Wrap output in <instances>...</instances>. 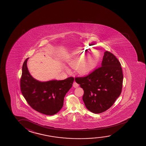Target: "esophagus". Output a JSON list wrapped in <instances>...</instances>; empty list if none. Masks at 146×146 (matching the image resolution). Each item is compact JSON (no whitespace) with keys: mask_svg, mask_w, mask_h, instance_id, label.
Returning a JSON list of instances; mask_svg holds the SVG:
<instances>
[{"mask_svg":"<svg viewBox=\"0 0 146 146\" xmlns=\"http://www.w3.org/2000/svg\"><path fill=\"white\" fill-rule=\"evenodd\" d=\"M78 86H79V85H78V84L76 83V82H74V84H73V87L75 88L78 87Z\"/></svg>","mask_w":146,"mask_h":146,"instance_id":"obj_1","label":"esophagus"}]
</instances>
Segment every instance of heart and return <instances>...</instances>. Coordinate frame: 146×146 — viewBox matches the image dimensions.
Masks as SVG:
<instances>
[{
  "instance_id": "heart-1",
  "label": "heart",
  "mask_w": 146,
  "mask_h": 146,
  "mask_svg": "<svg viewBox=\"0 0 146 146\" xmlns=\"http://www.w3.org/2000/svg\"><path fill=\"white\" fill-rule=\"evenodd\" d=\"M84 49H80L77 53L74 54L73 60L70 63L72 67H75L84 58ZM98 56L96 54H90L88 58L84 62L81 63L78 67V71L81 74H87L93 70L98 61Z\"/></svg>"
}]
</instances>
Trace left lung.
Returning a JSON list of instances; mask_svg holds the SVG:
<instances>
[{"label": "left lung", "mask_w": 146, "mask_h": 146, "mask_svg": "<svg viewBox=\"0 0 146 146\" xmlns=\"http://www.w3.org/2000/svg\"><path fill=\"white\" fill-rule=\"evenodd\" d=\"M123 76L121 64L114 55L105 51L101 66L87 76L76 78L84 91L85 106L94 113L106 111L121 93Z\"/></svg>", "instance_id": "obj_1"}]
</instances>
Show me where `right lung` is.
Returning <instances> with one entry per match:
<instances>
[{
    "instance_id": "add662e5",
    "label": "right lung",
    "mask_w": 146,
    "mask_h": 146,
    "mask_svg": "<svg viewBox=\"0 0 146 146\" xmlns=\"http://www.w3.org/2000/svg\"><path fill=\"white\" fill-rule=\"evenodd\" d=\"M28 59L25 60L22 66L20 81L22 94L35 110L47 115L55 114L63 106L64 96L72 88L74 78L70 77L59 81H38L29 72L27 67Z\"/></svg>"
}]
</instances>
